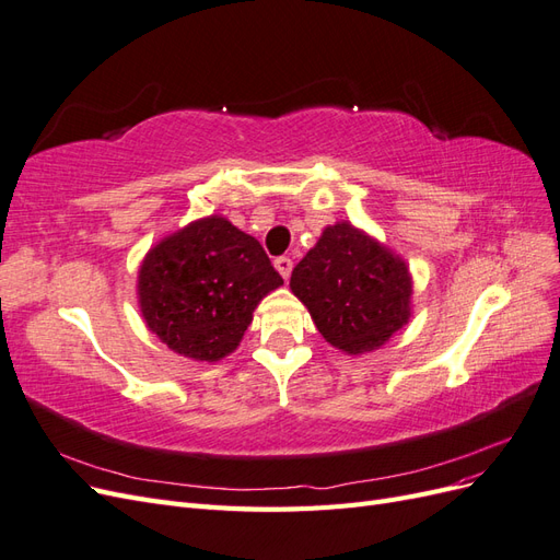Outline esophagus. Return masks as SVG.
Instances as JSON below:
<instances>
[{"label": "esophagus", "instance_id": "34e87169", "mask_svg": "<svg viewBox=\"0 0 560 560\" xmlns=\"http://www.w3.org/2000/svg\"><path fill=\"white\" fill-rule=\"evenodd\" d=\"M273 264H276L278 273H280L284 280L292 276V266H294V264H292V259H290V257H278Z\"/></svg>", "mask_w": 560, "mask_h": 560}]
</instances>
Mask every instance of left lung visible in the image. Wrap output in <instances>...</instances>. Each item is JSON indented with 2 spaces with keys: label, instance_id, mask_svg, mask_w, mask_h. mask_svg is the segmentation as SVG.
Instances as JSON below:
<instances>
[{
  "label": "left lung",
  "instance_id": "left-lung-1",
  "mask_svg": "<svg viewBox=\"0 0 560 560\" xmlns=\"http://www.w3.org/2000/svg\"><path fill=\"white\" fill-rule=\"evenodd\" d=\"M290 287L319 334L350 354L381 348L411 315L409 268L348 222L325 229Z\"/></svg>",
  "mask_w": 560,
  "mask_h": 560
}]
</instances>
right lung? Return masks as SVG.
I'll return each mask as SVG.
<instances>
[{
	"label": "right lung",
	"mask_w": 560,
	"mask_h": 560,
	"mask_svg": "<svg viewBox=\"0 0 560 560\" xmlns=\"http://www.w3.org/2000/svg\"><path fill=\"white\" fill-rule=\"evenodd\" d=\"M280 284L259 241L208 217L147 254L138 292L147 327L167 348L217 362L238 348L257 303Z\"/></svg>",
	"instance_id": "1"
}]
</instances>
